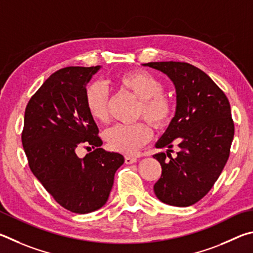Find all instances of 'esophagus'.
I'll return each mask as SVG.
<instances>
[{
	"instance_id": "1",
	"label": "esophagus",
	"mask_w": 253,
	"mask_h": 253,
	"mask_svg": "<svg viewBox=\"0 0 253 253\" xmlns=\"http://www.w3.org/2000/svg\"><path fill=\"white\" fill-rule=\"evenodd\" d=\"M136 160H138V159H136L135 157H131V156H126V158H124V161H126V165H132V163L136 162Z\"/></svg>"
}]
</instances>
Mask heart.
<instances>
[{
	"mask_svg": "<svg viewBox=\"0 0 253 253\" xmlns=\"http://www.w3.org/2000/svg\"><path fill=\"white\" fill-rule=\"evenodd\" d=\"M117 83L140 100L138 117H143L156 127L161 129L171 121L173 104L166 94L165 85L157 75L145 70H133L123 73ZM85 104L88 113L97 122L108 119L109 92L103 84L94 82L86 87ZM152 131L143 121L132 124H115L104 132V140L113 151L133 154L151 139Z\"/></svg>",
	"mask_w": 253,
	"mask_h": 253,
	"instance_id": "b5f03b06",
	"label": "heart"
}]
</instances>
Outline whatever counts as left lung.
<instances>
[{"mask_svg":"<svg viewBox=\"0 0 253 253\" xmlns=\"http://www.w3.org/2000/svg\"><path fill=\"white\" fill-rule=\"evenodd\" d=\"M161 71L174 83L175 115L154 154L162 174L153 190L159 200L174 207L197 203L213 187L230 156L234 135L231 108L224 92L209 75L185 62H150L143 64ZM178 144L177 157L170 149Z\"/></svg>","mask_w":253,"mask_h":253,"instance_id":"8db88e82","label":"left lung"}]
</instances>
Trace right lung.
Wrapping results in <instances>:
<instances>
[{"label": "right lung", "instance_id": "right-lung-1", "mask_svg": "<svg viewBox=\"0 0 253 253\" xmlns=\"http://www.w3.org/2000/svg\"><path fill=\"white\" fill-rule=\"evenodd\" d=\"M100 65L53 73L25 109L22 144L32 173L64 209L88 213L105 205L122 154L100 148L99 129L85 104L86 83ZM81 146L95 150L83 159Z\"/></svg>", "mask_w": 253, "mask_h": 253}]
</instances>
